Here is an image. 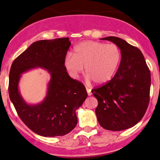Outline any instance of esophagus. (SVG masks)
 Instances as JSON below:
<instances>
[{
  "label": "esophagus",
  "instance_id": "obj_1",
  "mask_svg": "<svg viewBox=\"0 0 160 160\" xmlns=\"http://www.w3.org/2000/svg\"><path fill=\"white\" fill-rule=\"evenodd\" d=\"M86 91H87V94L88 95H91L92 92H91V89H89V88H86Z\"/></svg>",
  "mask_w": 160,
  "mask_h": 160
}]
</instances>
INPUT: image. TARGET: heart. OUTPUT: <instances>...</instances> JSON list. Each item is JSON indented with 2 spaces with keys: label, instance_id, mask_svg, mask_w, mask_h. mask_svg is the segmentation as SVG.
<instances>
[{
  "label": "heart",
  "instance_id": "1",
  "mask_svg": "<svg viewBox=\"0 0 160 160\" xmlns=\"http://www.w3.org/2000/svg\"><path fill=\"white\" fill-rule=\"evenodd\" d=\"M74 55L68 53L64 66L72 78H78L83 67L88 82L103 85L113 78L120 67L122 52L114 43L84 41L74 47Z\"/></svg>",
  "mask_w": 160,
  "mask_h": 160
}]
</instances>
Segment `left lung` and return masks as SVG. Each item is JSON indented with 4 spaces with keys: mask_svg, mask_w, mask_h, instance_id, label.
Here are the masks:
<instances>
[{
    "mask_svg": "<svg viewBox=\"0 0 160 160\" xmlns=\"http://www.w3.org/2000/svg\"><path fill=\"white\" fill-rule=\"evenodd\" d=\"M120 47L122 59L113 78L92 92L98 100L95 109L102 127L122 131L136 125L144 117L150 100V72L140 49L117 37H107Z\"/></svg>",
    "mask_w": 160,
    "mask_h": 160,
    "instance_id": "obj_1",
    "label": "left lung"
}]
</instances>
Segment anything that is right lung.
Here are the masks:
<instances>
[{"label":"right lung","instance_id":"1","mask_svg":"<svg viewBox=\"0 0 160 160\" xmlns=\"http://www.w3.org/2000/svg\"><path fill=\"white\" fill-rule=\"evenodd\" d=\"M71 42L68 38L42 40L33 43L11 65L9 95L22 122L32 131L44 137L62 136L78 123L76 111L87 97L82 82L69 76L64 66ZM40 67L51 74L48 92L39 104L24 102L18 90L21 74Z\"/></svg>","mask_w":160,"mask_h":160}]
</instances>
